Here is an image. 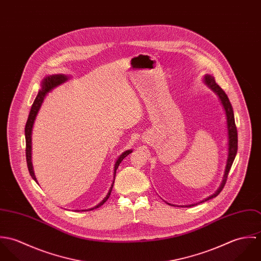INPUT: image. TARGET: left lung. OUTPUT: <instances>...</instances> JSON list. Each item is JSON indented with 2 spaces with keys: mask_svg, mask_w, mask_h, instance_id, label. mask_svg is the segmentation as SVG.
Listing matches in <instances>:
<instances>
[{
  "mask_svg": "<svg viewBox=\"0 0 261 261\" xmlns=\"http://www.w3.org/2000/svg\"><path fill=\"white\" fill-rule=\"evenodd\" d=\"M203 83L209 88L211 89L219 98L222 107H223L225 115H226V126H227V137H228V142H227V146H228V153H227V161H226V166H225V171H224L223 178H222V182L220 184L219 188L216 190V192L214 194H212L211 196L207 197L206 199L200 201L199 203H195V204H191V205H182L181 207H191V206H195L197 204L206 202L210 199L215 198L216 196H218L220 194V192L222 191L226 180H227V176L228 173L231 169V166L233 164V161L236 156L237 153V129H236V125H235V119H234V112L232 106L229 101V98L227 96V94L223 91V89L215 82V79L212 75L206 74L203 77ZM167 204L171 205V206H178V205H174V204H170L167 201H165ZM180 207V206H178Z\"/></svg>",
  "mask_w": 261,
  "mask_h": 261,
  "instance_id": "obj_1",
  "label": "left lung"
}]
</instances>
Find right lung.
<instances>
[{
	"label": "right lung",
	"mask_w": 261,
	"mask_h": 261,
	"mask_svg": "<svg viewBox=\"0 0 261 261\" xmlns=\"http://www.w3.org/2000/svg\"><path fill=\"white\" fill-rule=\"evenodd\" d=\"M70 77L65 74H53V75H47L46 77H44V79L42 80L41 82V88L38 92L37 96L32 105V108H31V111L29 113V116H28V119H27V122H26V126H25V139H26V159H27V166H28V170H29V173L32 177V179L36 182L38 184L37 179L35 177V173H34V169H33V164H32V129H33V125H34V121L36 119V116H37L38 112L46 97V95L52 91V89H54L55 87H57L58 85L66 82ZM133 151V149H127L125 151H123L118 158L117 160L115 161V164H114V170H113V180H112V184L111 188H110V191L108 193V195L105 197V199L98 203L96 206H94L93 208H89V209H86V210H81V211H89V210H93V209H96L98 207H100L101 205H103L107 200L110 198L111 196V193L112 191V187L114 184V178H115V174H116V170L119 166V164L121 163V161L126 156L128 155L130 152ZM76 211H80V210H76Z\"/></svg>",
	"instance_id": "obj_1"
}]
</instances>
